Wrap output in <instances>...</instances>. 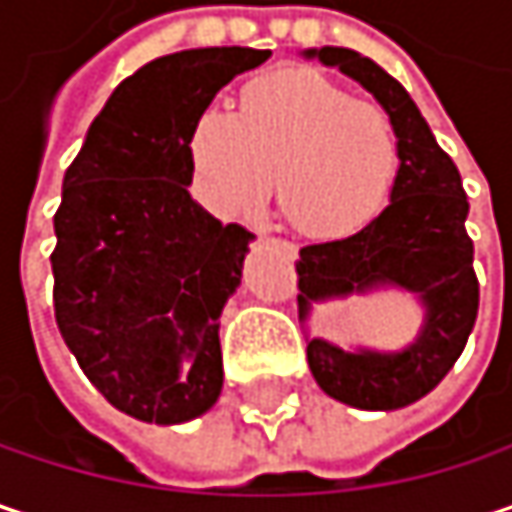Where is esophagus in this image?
Returning <instances> with one entry per match:
<instances>
[{
    "label": "esophagus",
    "mask_w": 512,
    "mask_h": 512,
    "mask_svg": "<svg viewBox=\"0 0 512 512\" xmlns=\"http://www.w3.org/2000/svg\"><path fill=\"white\" fill-rule=\"evenodd\" d=\"M257 234H260V237H266V231H263V228H260ZM272 240H275V237H272ZM275 243H278V246L284 249V255H287V257H296V246H293L290 240H275Z\"/></svg>",
    "instance_id": "esophagus-1"
}]
</instances>
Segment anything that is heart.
I'll return each mask as SVG.
<instances>
[{
	"instance_id": "obj_1",
	"label": "heart",
	"mask_w": 512,
	"mask_h": 512,
	"mask_svg": "<svg viewBox=\"0 0 512 512\" xmlns=\"http://www.w3.org/2000/svg\"><path fill=\"white\" fill-rule=\"evenodd\" d=\"M201 192L222 210H252L275 183L278 207L305 234L338 237L388 201L400 142L379 103L353 100L317 70L290 67L246 85L240 112L207 109L189 139Z\"/></svg>"
}]
</instances>
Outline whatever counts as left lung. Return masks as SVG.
I'll list each match as a JSON object with an SVG mask.
<instances>
[{"instance_id": "8db88e82", "label": "left lung", "mask_w": 512, "mask_h": 512, "mask_svg": "<svg viewBox=\"0 0 512 512\" xmlns=\"http://www.w3.org/2000/svg\"><path fill=\"white\" fill-rule=\"evenodd\" d=\"M341 67L388 112L400 142V171L391 204L358 234L299 249V317L308 305L376 284H397L421 296L427 320L403 353H344L320 338L308 341L317 385L358 409H400L430 394L457 364L477 320L480 284L474 243L465 231L468 198L460 168L445 154L409 91L376 61L344 47L308 50Z\"/></svg>"}]
</instances>
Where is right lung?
I'll return each instance as SVG.
<instances>
[{"label":"right lung","instance_id":"right-lung-1","mask_svg":"<svg viewBox=\"0 0 512 512\" xmlns=\"http://www.w3.org/2000/svg\"><path fill=\"white\" fill-rule=\"evenodd\" d=\"M272 52H171L127 76L64 171L55 210L52 308L94 388L148 424L207 412L222 391L219 314L252 231L189 195L195 121Z\"/></svg>","mask_w":512,"mask_h":512}]
</instances>
